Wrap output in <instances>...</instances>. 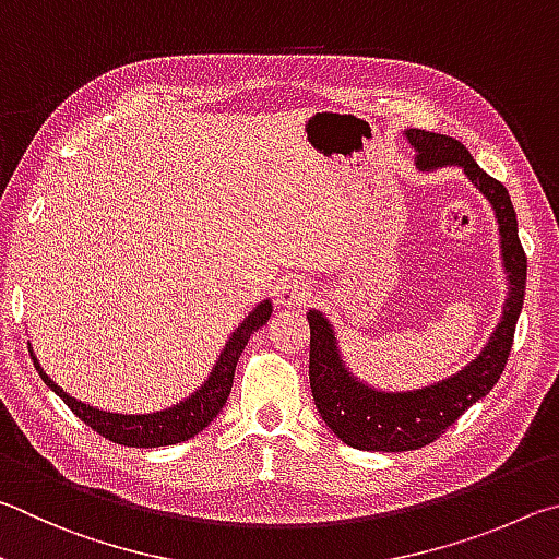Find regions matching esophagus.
<instances>
[{"instance_id":"34e87169","label":"esophagus","mask_w":559,"mask_h":559,"mask_svg":"<svg viewBox=\"0 0 559 559\" xmlns=\"http://www.w3.org/2000/svg\"><path fill=\"white\" fill-rule=\"evenodd\" d=\"M274 297H277V305L280 307H297V305H307L311 299V287L307 282H301L299 277H289V280H282L277 292H274Z\"/></svg>"}]
</instances>
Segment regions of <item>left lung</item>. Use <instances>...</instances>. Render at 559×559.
Wrapping results in <instances>:
<instances>
[{
	"label": "left lung",
	"instance_id": "obj_1",
	"mask_svg": "<svg viewBox=\"0 0 559 559\" xmlns=\"http://www.w3.org/2000/svg\"><path fill=\"white\" fill-rule=\"evenodd\" d=\"M405 136L417 152V169L432 171L439 166H462L468 181L491 203L501 235L508 299L501 324L472 364L435 385L407 393H385L358 380L341 358L331 321L321 311L309 309V383L317 409L341 442L366 452H413L435 442L468 407L491 393L511 354L525 297L527 258L518 240V221L506 186L488 176L466 146L452 136L425 130H405Z\"/></svg>",
	"mask_w": 559,
	"mask_h": 559
}]
</instances>
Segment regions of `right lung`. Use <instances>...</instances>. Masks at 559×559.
<instances>
[{"label":"right lung","mask_w":559,"mask_h":559,"mask_svg":"<svg viewBox=\"0 0 559 559\" xmlns=\"http://www.w3.org/2000/svg\"><path fill=\"white\" fill-rule=\"evenodd\" d=\"M270 314H272V301L270 299L260 301V305L245 317L242 324L233 331V336L221 350L218 360H215V368L211 370V376L205 378V383L195 390V393L181 400V403H176L169 409H159V413H152V415H120V413H107V409L85 405L81 400L63 393V390L44 373V368L38 366V360L32 350H28V354H32L34 366L44 383L51 388L53 393L73 409V415L78 419H83L93 432L124 447H144V449L169 447L195 437L201 429H205L213 423L215 415L221 413L225 400L230 395L238 358L245 350V346H248V341L254 331H258L262 324H267Z\"/></svg>","instance_id":"right-lung-1"}]
</instances>
